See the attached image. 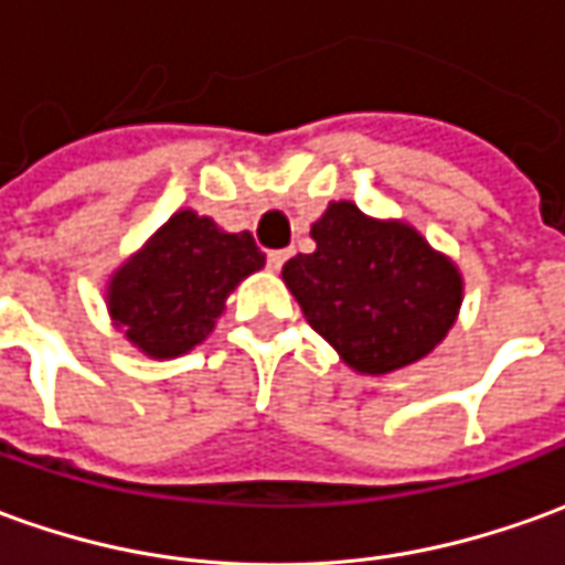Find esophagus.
<instances>
[{"instance_id":"esophagus-1","label":"esophagus","mask_w":565,"mask_h":565,"mask_svg":"<svg viewBox=\"0 0 565 565\" xmlns=\"http://www.w3.org/2000/svg\"><path fill=\"white\" fill-rule=\"evenodd\" d=\"M286 260H289V252H286V248H274V252H267V267H270V270H279Z\"/></svg>"}]
</instances>
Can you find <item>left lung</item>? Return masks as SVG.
<instances>
[{"mask_svg": "<svg viewBox=\"0 0 565 565\" xmlns=\"http://www.w3.org/2000/svg\"><path fill=\"white\" fill-rule=\"evenodd\" d=\"M310 236L317 252L286 260L282 279L350 369L387 375L427 356L452 329L461 274L408 224L332 202Z\"/></svg>", "mask_w": 565, "mask_h": 565, "instance_id": "1", "label": "left lung"}]
</instances>
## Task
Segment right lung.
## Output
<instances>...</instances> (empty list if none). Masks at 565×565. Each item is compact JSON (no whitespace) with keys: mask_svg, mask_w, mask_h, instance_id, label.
Listing matches in <instances>:
<instances>
[{"mask_svg":"<svg viewBox=\"0 0 565 565\" xmlns=\"http://www.w3.org/2000/svg\"><path fill=\"white\" fill-rule=\"evenodd\" d=\"M264 267L252 233L178 212L110 282V313L147 356H178L215 329L236 282Z\"/></svg>","mask_w":565,"mask_h":565,"instance_id":"add662e5","label":"right lung"}]
</instances>
